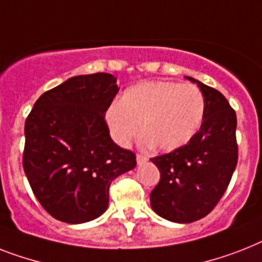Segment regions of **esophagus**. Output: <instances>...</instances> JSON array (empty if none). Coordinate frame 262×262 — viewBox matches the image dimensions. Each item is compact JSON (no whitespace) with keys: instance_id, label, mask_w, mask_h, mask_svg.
<instances>
[{"instance_id":"esophagus-1","label":"esophagus","mask_w":262,"mask_h":262,"mask_svg":"<svg viewBox=\"0 0 262 262\" xmlns=\"http://www.w3.org/2000/svg\"><path fill=\"white\" fill-rule=\"evenodd\" d=\"M136 159H137V163L138 164H144L148 159H146V156H144V155H141V153H137V156H136Z\"/></svg>"}]
</instances>
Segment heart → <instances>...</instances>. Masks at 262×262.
<instances>
[{
  "instance_id": "obj_1",
  "label": "heart",
  "mask_w": 262,
  "mask_h": 262,
  "mask_svg": "<svg viewBox=\"0 0 262 262\" xmlns=\"http://www.w3.org/2000/svg\"><path fill=\"white\" fill-rule=\"evenodd\" d=\"M205 98L196 86L145 82L127 89L106 114L113 138L126 146L141 125L142 144L161 150L186 145L201 127Z\"/></svg>"
}]
</instances>
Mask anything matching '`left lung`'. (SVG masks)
<instances>
[{
    "label": "left lung",
    "instance_id": "8db88e82",
    "mask_svg": "<svg viewBox=\"0 0 262 262\" xmlns=\"http://www.w3.org/2000/svg\"><path fill=\"white\" fill-rule=\"evenodd\" d=\"M196 83L205 98L201 129L186 145L150 161L160 180L150 192L153 211L168 221L191 223L205 218L223 196L238 161L237 116L215 89Z\"/></svg>",
    "mask_w": 262,
    "mask_h": 262
}]
</instances>
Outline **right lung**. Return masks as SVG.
<instances>
[{"instance_id": "obj_1", "label": "right lung", "mask_w": 262, "mask_h": 262, "mask_svg": "<svg viewBox=\"0 0 262 262\" xmlns=\"http://www.w3.org/2000/svg\"><path fill=\"white\" fill-rule=\"evenodd\" d=\"M120 90L112 74L70 78L46 91L25 120L23 167L50 215L84 223L103 214L109 187L136 167V153L113 141L105 113Z\"/></svg>"}]
</instances>
